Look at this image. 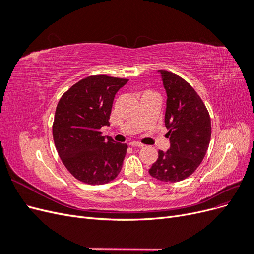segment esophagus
<instances>
[{
    "mask_svg": "<svg viewBox=\"0 0 254 254\" xmlns=\"http://www.w3.org/2000/svg\"><path fill=\"white\" fill-rule=\"evenodd\" d=\"M131 146H135V147H143V144L142 143H139V142H130L129 143Z\"/></svg>",
    "mask_w": 254,
    "mask_h": 254,
    "instance_id": "esophagus-1",
    "label": "esophagus"
}]
</instances>
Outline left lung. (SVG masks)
I'll list each match as a JSON object with an SVG mask.
<instances>
[{
  "label": "left lung",
  "instance_id": "8db88e82",
  "mask_svg": "<svg viewBox=\"0 0 254 254\" xmlns=\"http://www.w3.org/2000/svg\"><path fill=\"white\" fill-rule=\"evenodd\" d=\"M161 74L166 92L164 123L170 148L159 150L149 175L163 182L188 178L202 162L211 140V119L203 102L189 82L167 71Z\"/></svg>",
  "mask_w": 254,
  "mask_h": 254
}]
</instances>
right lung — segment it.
Returning <instances> with one entry per match:
<instances>
[{
  "mask_svg": "<svg viewBox=\"0 0 254 254\" xmlns=\"http://www.w3.org/2000/svg\"><path fill=\"white\" fill-rule=\"evenodd\" d=\"M128 79L95 75L81 79L61 96L53 124L58 155L76 179L88 184L113 180L123 166L127 144L102 135L109 126L113 99Z\"/></svg>",
  "mask_w": 254,
  "mask_h": 254,
  "instance_id": "obj_1",
  "label": "right lung"
}]
</instances>
